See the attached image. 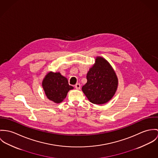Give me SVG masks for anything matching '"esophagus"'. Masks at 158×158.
Wrapping results in <instances>:
<instances>
[{"label": "esophagus", "instance_id": "34e87169", "mask_svg": "<svg viewBox=\"0 0 158 158\" xmlns=\"http://www.w3.org/2000/svg\"><path fill=\"white\" fill-rule=\"evenodd\" d=\"M74 87L76 88L77 89H79L81 88V84H79V83H77V84H76L74 85Z\"/></svg>", "mask_w": 158, "mask_h": 158}]
</instances>
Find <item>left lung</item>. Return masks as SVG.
Returning <instances> with one entry per match:
<instances>
[{"label":"left lung","instance_id":"left-lung-1","mask_svg":"<svg viewBox=\"0 0 158 158\" xmlns=\"http://www.w3.org/2000/svg\"><path fill=\"white\" fill-rule=\"evenodd\" d=\"M87 82L82 91L88 99L94 104L108 102L114 95L118 85V79L109 62L102 57H97L95 64L87 74Z\"/></svg>","mask_w":158,"mask_h":158}]
</instances>
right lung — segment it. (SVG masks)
<instances>
[{
	"label": "right lung",
	"instance_id": "obj_1",
	"mask_svg": "<svg viewBox=\"0 0 158 158\" xmlns=\"http://www.w3.org/2000/svg\"><path fill=\"white\" fill-rule=\"evenodd\" d=\"M42 85L47 98L57 104L62 102L69 90L73 89L69 84L67 79L59 72H49L43 79Z\"/></svg>",
	"mask_w": 158,
	"mask_h": 158
}]
</instances>
